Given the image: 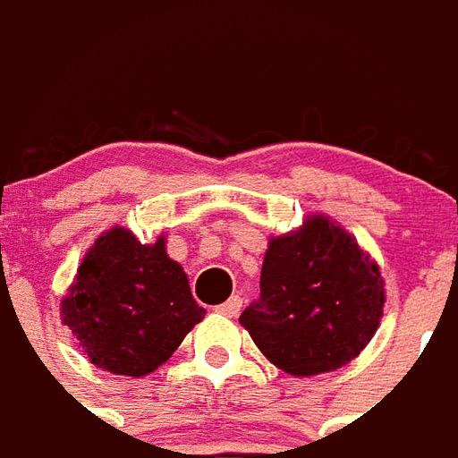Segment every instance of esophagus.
I'll use <instances>...</instances> for the list:
<instances>
[{
  "label": "esophagus",
  "instance_id": "esophagus-1",
  "mask_svg": "<svg viewBox=\"0 0 458 458\" xmlns=\"http://www.w3.org/2000/svg\"><path fill=\"white\" fill-rule=\"evenodd\" d=\"M242 308H244V298L242 296H232L226 303H222V306H216V310L222 313V316L226 318H234L242 313Z\"/></svg>",
  "mask_w": 458,
  "mask_h": 458
}]
</instances>
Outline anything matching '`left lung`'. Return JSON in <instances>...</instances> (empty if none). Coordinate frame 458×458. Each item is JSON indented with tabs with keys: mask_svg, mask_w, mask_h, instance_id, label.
I'll return each mask as SVG.
<instances>
[{
	"mask_svg": "<svg viewBox=\"0 0 458 458\" xmlns=\"http://www.w3.org/2000/svg\"><path fill=\"white\" fill-rule=\"evenodd\" d=\"M382 306L377 264L338 224L313 216L301 232L271 239L261 296L239 323L276 368L308 377L358 358Z\"/></svg>",
	"mask_w": 458,
	"mask_h": 458,
	"instance_id": "1",
	"label": "left lung"
}]
</instances>
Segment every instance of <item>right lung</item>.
I'll return each mask as SVG.
<instances>
[{
    "label": "right lung",
    "instance_id": "right-lung-1",
    "mask_svg": "<svg viewBox=\"0 0 458 458\" xmlns=\"http://www.w3.org/2000/svg\"><path fill=\"white\" fill-rule=\"evenodd\" d=\"M61 316L93 365L142 377L170 360L204 308L165 239L145 246L115 226L89 249Z\"/></svg>",
    "mask_w": 458,
    "mask_h": 458
}]
</instances>
